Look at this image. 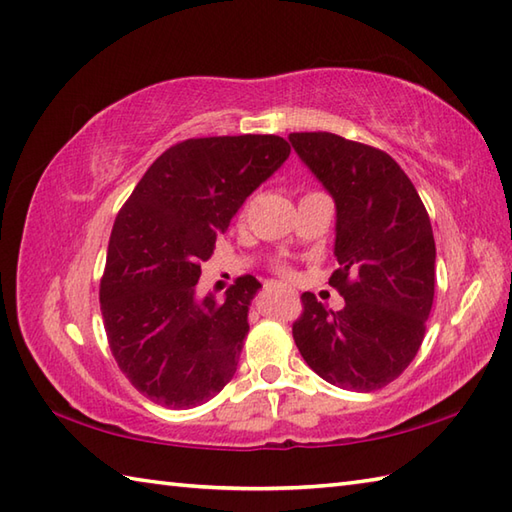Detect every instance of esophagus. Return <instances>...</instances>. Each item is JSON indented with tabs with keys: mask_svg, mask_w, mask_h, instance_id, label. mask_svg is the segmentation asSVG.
<instances>
[{
	"mask_svg": "<svg viewBox=\"0 0 512 512\" xmlns=\"http://www.w3.org/2000/svg\"><path fill=\"white\" fill-rule=\"evenodd\" d=\"M264 288H266V292H286V295H292V290L279 286V284H273V281H270V284H266Z\"/></svg>",
	"mask_w": 512,
	"mask_h": 512,
	"instance_id": "34e87169",
	"label": "esophagus"
}]
</instances>
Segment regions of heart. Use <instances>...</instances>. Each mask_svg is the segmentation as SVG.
Segmentation results:
<instances>
[{
  "label": "heart",
  "instance_id": "obj_1",
  "mask_svg": "<svg viewBox=\"0 0 512 512\" xmlns=\"http://www.w3.org/2000/svg\"><path fill=\"white\" fill-rule=\"evenodd\" d=\"M242 215H244V209H242ZM277 270H279V273H284V275L288 273V268H286V266H277Z\"/></svg>",
  "mask_w": 512,
  "mask_h": 512
}]
</instances>
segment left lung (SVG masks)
I'll return each mask as SVG.
<instances>
[{"instance_id":"left-lung-1","label":"left lung","mask_w":512,"mask_h":512,"mask_svg":"<svg viewBox=\"0 0 512 512\" xmlns=\"http://www.w3.org/2000/svg\"><path fill=\"white\" fill-rule=\"evenodd\" d=\"M336 204L334 312L303 292L295 343L330 385L374 391L416 358L436 286V242L420 195L385 151L330 132L290 134Z\"/></svg>"}]
</instances>
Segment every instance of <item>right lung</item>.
Segmentation results:
<instances>
[{"label": "right lung", "instance_id": "add662e5", "mask_svg": "<svg viewBox=\"0 0 512 512\" xmlns=\"http://www.w3.org/2000/svg\"><path fill=\"white\" fill-rule=\"evenodd\" d=\"M290 145L273 134L189 138L169 147L118 211L101 277L107 343L140 394L191 409L233 378L262 284L237 277L217 301L195 295L239 206L284 165Z\"/></svg>", "mask_w": 512, "mask_h": 512}]
</instances>
